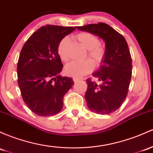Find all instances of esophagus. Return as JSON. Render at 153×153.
<instances>
[{
  "label": "esophagus",
  "instance_id": "obj_1",
  "mask_svg": "<svg viewBox=\"0 0 153 153\" xmlns=\"http://www.w3.org/2000/svg\"><path fill=\"white\" fill-rule=\"evenodd\" d=\"M73 81H74V82H77V81H78V80H80V78H73Z\"/></svg>",
  "mask_w": 153,
  "mask_h": 153
}]
</instances>
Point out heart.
<instances>
[{
    "label": "heart",
    "mask_w": 153,
    "mask_h": 153,
    "mask_svg": "<svg viewBox=\"0 0 153 153\" xmlns=\"http://www.w3.org/2000/svg\"><path fill=\"white\" fill-rule=\"evenodd\" d=\"M75 38L83 48L87 49V56L95 64H100L105 54V49L100 44L98 38L88 32H80L75 36ZM69 39L67 37L59 41L57 47V53L62 61L68 62L69 56L68 48ZM93 70V65L90 60L83 62H71L65 66V72L69 76L81 78Z\"/></svg>",
    "instance_id": "obj_1"
}]
</instances>
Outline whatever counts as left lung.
Instances as JSON below:
<instances>
[{"instance_id":"8db88e82","label":"left lung","mask_w":153,"mask_h":153,"mask_svg":"<svg viewBox=\"0 0 153 153\" xmlns=\"http://www.w3.org/2000/svg\"><path fill=\"white\" fill-rule=\"evenodd\" d=\"M77 29L99 36L105 42L102 65L88 78L85 99L87 106L97 114L117 110L126 98L131 78L132 60L124 37L105 23L90 24Z\"/></svg>"}]
</instances>
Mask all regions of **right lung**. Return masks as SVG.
Returning <instances> with one entry per match:
<instances>
[{
    "instance_id": "1",
    "label": "right lung",
    "mask_w": 153,
    "mask_h": 153,
    "mask_svg": "<svg viewBox=\"0 0 153 153\" xmlns=\"http://www.w3.org/2000/svg\"><path fill=\"white\" fill-rule=\"evenodd\" d=\"M75 30L47 25L35 32L22 48L17 63L18 85L25 103L36 115L50 116L59 112L64 96L74 85L71 78L59 75L63 65L57 47Z\"/></svg>"
}]
</instances>
